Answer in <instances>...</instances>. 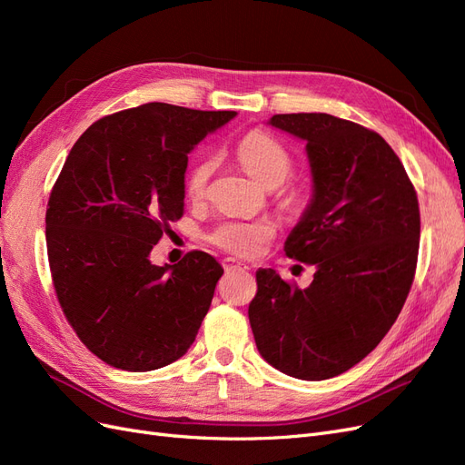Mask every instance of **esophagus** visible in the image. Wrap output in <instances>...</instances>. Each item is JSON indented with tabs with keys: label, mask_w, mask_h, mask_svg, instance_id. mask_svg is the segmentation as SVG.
<instances>
[{
	"label": "esophagus",
	"mask_w": 465,
	"mask_h": 465,
	"mask_svg": "<svg viewBox=\"0 0 465 465\" xmlns=\"http://www.w3.org/2000/svg\"><path fill=\"white\" fill-rule=\"evenodd\" d=\"M223 267H224V272H236V270L246 272L248 270V265L241 260H236V258H224Z\"/></svg>",
	"instance_id": "obj_1"
}]
</instances>
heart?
I'll use <instances>...</instances> for the list:
<instances>
[{"label": "heart", "mask_w": 465, "mask_h": 465, "mask_svg": "<svg viewBox=\"0 0 465 465\" xmlns=\"http://www.w3.org/2000/svg\"><path fill=\"white\" fill-rule=\"evenodd\" d=\"M236 157L244 166V171L260 182L265 188H277L287 180L292 159L289 151L277 143L273 137L265 135L262 132L248 134L236 147ZM215 171L213 159L198 161L188 173L186 178V192L192 200H200L205 195L209 178ZM283 203L287 209H299L304 203V193L301 188H291ZM275 229L270 221L256 219V221H231L224 223L211 236L217 246L223 250L232 252L238 256H252L270 241Z\"/></svg>", "instance_id": "heart-1"}]
</instances>
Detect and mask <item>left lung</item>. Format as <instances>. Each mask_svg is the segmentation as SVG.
Instances as JSON below:
<instances>
[{
	"label": "left lung",
	"mask_w": 465,
	"mask_h": 465,
	"mask_svg": "<svg viewBox=\"0 0 465 465\" xmlns=\"http://www.w3.org/2000/svg\"><path fill=\"white\" fill-rule=\"evenodd\" d=\"M267 124L306 145L312 195L285 254L316 273L299 289L260 270L250 326L273 369L328 380L367 357L401 312L419 252L417 193L398 154L359 124L322 112Z\"/></svg>",
	"instance_id": "left-lung-1"
}]
</instances>
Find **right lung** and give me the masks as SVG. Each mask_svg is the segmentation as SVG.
Returning a JSON list of instances; mask_svg holds the SVG:
<instances>
[{
	"label": "right lung",
	"instance_id": "obj_1",
	"mask_svg": "<svg viewBox=\"0 0 465 465\" xmlns=\"http://www.w3.org/2000/svg\"><path fill=\"white\" fill-rule=\"evenodd\" d=\"M236 116L149 103L101 118L69 151L50 193L46 244L64 314L89 351L130 372L188 353L223 275L205 252L153 265L184 215L188 153Z\"/></svg>",
	"mask_w": 465,
	"mask_h": 465
}]
</instances>
